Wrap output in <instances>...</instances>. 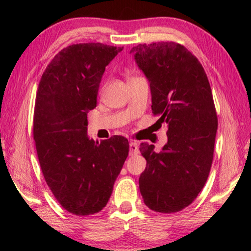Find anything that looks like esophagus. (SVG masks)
<instances>
[{
    "label": "esophagus",
    "mask_w": 251,
    "mask_h": 251,
    "mask_svg": "<svg viewBox=\"0 0 251 251\" xmlns=\"http://www.w3.org/2000/svg\"><path fill=\"white\" fill-rule=\"evenodd\" d=\"M138 152H139V150H138L137 143L131 142V143L129 144V155H130V156H135V155H137Z\"/></svg>",
    "instance_id": "34e87169"
}]
</instances>
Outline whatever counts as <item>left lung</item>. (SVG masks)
Instances as JSON below:
<instances>
[{
  "mask_svg": "<svg viewBox=\"0 0 251 251\" xmlns=\"http://www.w3.org/2000/svg\"><path fill=\"white\" fill-rule=\"evenodd\" d=\"M130 52L150 80L157 123L168 125L161 151L139 146L147 161L139 190L151 210L173 214L196 199L209 175L218 127L211 88L197 57L175 42L139 44Z\"/></svg>",
  "mask_w": 251,
  "mask_h": 251,
  "instance_id": "left-lung-1",
  "label": "left lung"
}]
</instances>
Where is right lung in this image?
Listing matches in <instances>:
<instances>
[{
  "mask_svg": "<svg viewBox=\"0 0 251 251\" xmlns=\"http://www.w3.org/2000/svg\"><path fill=\"white\" fill-rule=\"evenodd\" d=\"M123 48L79 43L55 55L36 93L33 137L42 173L59 205L76 216L106 206L128 156L123 136L100 143L87 136V113L96 107L105 67Z\"/></svg>",
  "mask_w": 251,
  "mask_h": 251,
  "instance_id": "obj_1",
  "label": "right lung"
}]
</instances>
